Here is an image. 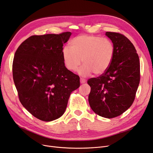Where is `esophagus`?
I'll return each instance as SVG.
<instances>
[{"mask_svg":"<svg viewBox=\"0 0 153 153\" xmlns=\"http://www.w3.org/2000/svg\"><path fill=\"white\" fill-rule=\"evenodd\" d=\"M80 82H81V84H84V83H85L86 82V80L85 79H84V78H81Z\"/></svg>","mask_w":153,"mask_h":153,"instance_id":"obj_1","label":"esophagus"}]
</instances>
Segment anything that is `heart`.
<instances>
[{"instance_id": "b5f03b06", "label": "heart", "mask_w": 153, "mask_h": 153, "mask_svg": "<svg viewBox=\"0 0 153 153\" xmlns=\"http://www.w3.org/2000/svg\"><path fill=\"white\" fill-rule=\"evenodd\" d=\"M71 46H65L62 50L65 65L69 71H76L83 62L79 73L84 77L93 72L97 76L103 74L114 57V45L108 38L80 35L72 39Z\"/></svg>"}]
</instances>
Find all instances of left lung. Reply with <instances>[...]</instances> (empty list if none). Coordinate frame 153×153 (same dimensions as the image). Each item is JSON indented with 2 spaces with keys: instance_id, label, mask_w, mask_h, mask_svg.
Returning <instances> with one entry per match:
<instances>
[{
  "instance_id": "1",
  "label": "left lung",
  "mask_w": 153,
  "mask_h": 153,
  "mask_svg": "<svg viewBox=\"0 0 153 153\" xmlns=\"http://www.w3.org/2000/svg\"><path fill=\"white\" fill-rule=\"evenodd\" d=\"M106 35L114 45V57L104 74L88 79V100L95 114L112 118L134 102L140 82V62L134 45L126 36L115 32H106Z\"/></svg>"
}]
</instances>
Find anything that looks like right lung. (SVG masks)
Returning a JSON list of instances; mask_svg holds the SVG:
<instances>
[{"mask_svg": "<svg viewBox=\"0 0 153 153\" xmlns=\"http://www.w3.org/2000/svg\"><path fill=\"white\" fill-rule=\"evenodd\" d=\"M71 34L31 36L14 54L13 74L19 101L40 120L60 117L71 93L80 86L79 77L67 69L62 56L63 45Z\"/></svg>", "mask_w": 153, "mask_h": 153, "instance_id": "1", "label": "right lung"}]
</instances>
